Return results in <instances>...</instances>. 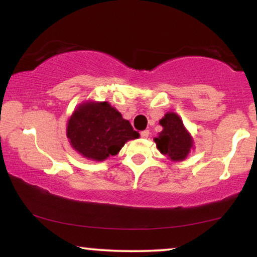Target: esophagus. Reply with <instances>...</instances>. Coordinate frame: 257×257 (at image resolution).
<instances>
[{
    "instance_id": "obj_1",
    "label": "esophagus",
    "mask_w": 257,
    "mask_h": 257,
    "mask_svg": "<svg viewBox=\"0 0 257 257\" xmlns=\"http://www.w3.org/2000/svg\"><path fill=\"white\" fill-rule=\"evenodd\" d=\"M149 135H150V132H149V130H144V131H142L141 132V137H142V138H148V137H149Z\"/></svg>"
}]
</instances>
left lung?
Wrapping results in <instances>:
<instances>
[{
	"instance_id": "1",
	"label": "left lung",
	"mask_w": 257,
	"mask_h": 257,
	"mask_svg": "<svg viewBox=\"0 0 257 257\" xmlns=\"http://www.w3.org/2000/svg\"><path fill=\"white\" fill-rule=\"evenodd\" d=\"M159 124L163 126V131L155 138L157 149L172 162L184 161L194 146V142L182 119L176 113L168 112Z\"/></svg>"
}]
</instances>
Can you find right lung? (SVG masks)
I'll return each mask as SVG.
<instances>
[{
  "instance_id": "add662e5",
  "label": "right lung",
  "mask_w": 257,
  "mask_h": 257,
  "mask_svg": "<svg viewBox=\"0 0 257 257\" xmlns=\"http://www.w3.org/2000/svg\"><path fill=\"white\" fill-rule=\"evenodd\" d=\"M138 137L130 121L107 101L84 102L73 112L67 125L72 148L96 162L115 156L126 142Z\"/></svg>"
}]
</instances>
